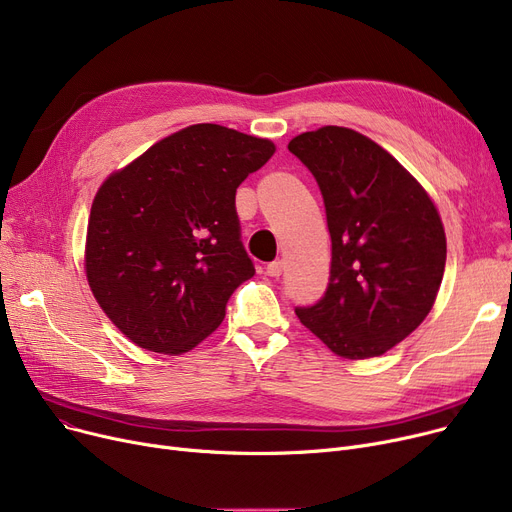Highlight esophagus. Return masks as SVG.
Listing matches in <instances>:
<instances>
[{
	"label": "esophagus",
	"mask_w": 512,
	"mask_h": 512,
	"mask_svg": "<svg viewBox=\"0 0 512 512\" xmlns=\"http://www.w3.org/2000/svg\"><path fill=\"white\" fill-rule=\"evenodd\" d=\"M282 270H284V261H272V263H267V267H265V274L270 276V278H278V276H282Z\"/></svg>",
	"instance_id": "1"
}]
</instances>
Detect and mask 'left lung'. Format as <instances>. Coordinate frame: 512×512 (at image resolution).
Returning <instances> with one entry per match:
<instances>
[{"label": "left lung", "instance_id": "left-lung-1", "mask_svg": "<svg viewBox=\"0 0 512 512\" xmlns=\"http://www.w3.org/2000/svg\"><path fill=\"white\" fill-rule=\"evenodd\" d=\"M315 176L332 238L330 284L301 324L342 359L380 357L432 311L446 265L436 203L384 147L344 126L288 143Z\"/></svg>", "mask_w": 512, "mask_h": 512}]
</instances>
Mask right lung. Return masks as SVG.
<instances>
[{
    "instance_id": "1",
    "label": "right lung",
    "mask_w": 512,
    "mask_h": 512,
    "mask_svg": "<svg viewBox=\"0 0 512 512\" xmlns=\"http://www.w3.org/2000/svg\"><path fill=\"white\" fill-rule=\"evenodd\" d=\"M274 153L270 139L193 124L103 180L85 274L128 340L182 355L222 324L230 294L255 276L240 242L236 188Z\"/></svg>"
}]
</instances>
